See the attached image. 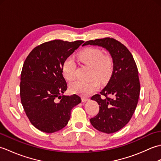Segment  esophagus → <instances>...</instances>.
<instances>
[{"mask_svg": "<svg viewBox=\"0 0 161 161\" xmlns=\"http://www.w3.org/2000/svg\"><path fill=\"white\" fill-rule=\"evenodd\" d=\"M89 99H88V97H81V101L82 102H86L88 101Z\"/></svg>", "mask_w": 161, "mask_h": 161, "instance_id": "34e87169", "label": "esophagus"}]
</instances>
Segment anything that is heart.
Segmentation results:
<instances>
[{
    "mask_svg": "<svg viewBox=\"0 0 161 161\" xmlns=\"http://www.w3.org/2000/svg\"><path fill=\"white\" fill-rule=\"evenodd\" d=\"M77 57L81 62L91 66V77H96L102 82H106L112 75L114 68V59L108 54H104L101 49L94 47H86L77 54ZM76 64L72 58L65 60L62 66L64 77L69 81L73 80L76 77ZM97 78L77 80L70 84V90L73 93L88 96L98 89L100 84Z\"/></svg>",
    "mask_w": 161,
    "mask_h": 161,
    "instance_id": "b5f03b06",
    "label": "heart"
}]
</instances>
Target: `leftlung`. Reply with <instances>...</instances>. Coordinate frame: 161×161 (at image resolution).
<instances>
[{
	"label": "left lung",
	"instance_id": "8db88e82",
	"mask_svg": "<svg viewBox=\"0 0 161 161\" xmlns=\"http://www.w3.org/2000/svg\"><path fill=\"white\" fill-rule=\"evenodd\" d=\"M86 45L104 47L114 61V72L107 85L100 94L91 97L100 105V111L90 119L98 131L114 133L127 124L137 107L141 91L138 68L127 47L114 38L87 41L83 44Z\"/></svg>",
	"mask_w": 161,
	"mask_h": 161
}]
</instances>
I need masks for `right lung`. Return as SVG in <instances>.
Segmentation results:
<instances>
[{
  "mask_svg": "<svg viewBox=\"0 0 161 161\" xmlns=\"http://www.w3.org/2000/svg\"><path fill=\"white\" fill-rule=\"evenodd\" d=\"M84 41L53 40L35 47L25 59L20 74V95L24 111L36 129L46 133L59 131L81 102L77 95L66 96L62 66Z\"/></svg>",
  "mask_w": 161,
  "mask_h": 161,
  "instance_id": "right-lung-1",
  "label": "right lung"
}]
</instances>
